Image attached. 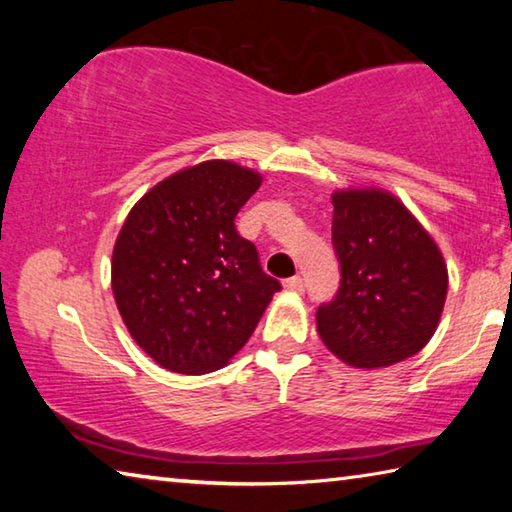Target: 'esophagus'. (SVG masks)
<instances>
[{
    "mask_svg": "<svg viewBox=\"0 0 512 512\" xmlns=\"http://www.w3.org/2000/svg\"><path fill=\"white\" fill-rule=\"evenodd\" d=\"M284 289H289L293 293H305V282H302L300 275H293L289 280H284Z\"/></svg>",
    "mask_w": 512,
    "mask_h": 512,
    "instance_id": "obj_1",
    "label": "esophagus"
}]
</instances>
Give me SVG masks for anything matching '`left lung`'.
I'll use <instances>...</instances> for the list:
<instances>
[{
	"label": "left lung",
	"mask_w": 512,
	"mask_h": 512,
	"mask_svg": "<svg viewBox=\"0 0 512 512\" xmlns=\"http://www.w3.org/2000/svg\"><path fill=\"white\" fill-rule=\"evenodd\" d=\"M332 203L341 287L318 307L316 329L348 366H393L418 354L440 323L447 298L443 253L386 189H339Z\"/></svg>",
	"instance_id": "obj_1"
}]
</instances>
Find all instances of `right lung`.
<instances>
[{"label":"right lung","instance_id":"add662e5","mask_svg":"<svg viewBox=\"0 0 512 512\" xmlns=\"http://www.w3.org/2000/svg\"><path fill=\"white\" fill-rule=\"evenodd\" d=\"M259 185L253 169L205 160L160 180L121 225L112 293L135 343L162 368H223L282 289L235 228Z\"/></svg>","mask_w":512,"mask_h":512}]
</instances>
